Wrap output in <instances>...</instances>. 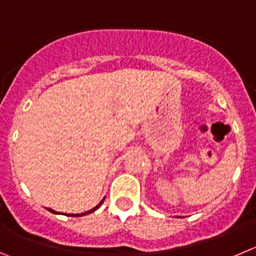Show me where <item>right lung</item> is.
I'll list each match as a JSON object with an SVG mask.
<instances>
[{"mask_svg": "<svg viewBox=\"0 0 256 256\" xmlns=\"http://www.w3.org/2000/svg\"><path fill=\"white\" fill-rule=\"evenodd\" d=\"M102 202H104V200H102V201H101L100 204L97 205V206H96V208H94V209H92V210H90V212H83V214H79V216H84V214H90V212H94V210H96V209H98V206H100V205H101V204H102ZM48 210H50V212H54V210H52V209H48Z\"/></svg>", "mask_w": 256, "mask_h": 256, "instance_id": "right-lung-1", "label": "right lung"}]
</instances>
